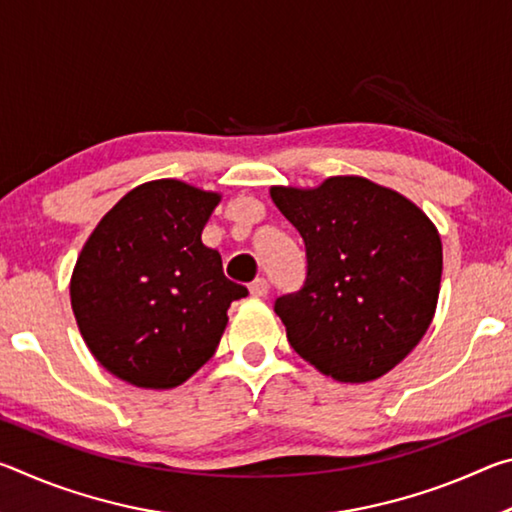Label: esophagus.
<instances>
[{
  "mask_svg": "<svg viewBox=\"0 0 512 512\" xmlns=\"http://www.w3.org/2000/svg\"><path fill=\"white\" fill-rule=\"evenodd\" d=\"M268 291H271V287H268V282L264 280V277H257V280L250 284V296L253 298H266Z\"/></svg>",
  "mask_w": 512,
  "mask_h": 512,
  "instance_id": "obj_1",
  "label": "esophagus"
}]
</instances>
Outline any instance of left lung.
Listing matches in <instances>:
<instances>
[{
    "label": "left lung",
    "mask_w": 512,
    "mask_h": 512,
    "mask_svg": "<svg viewBox=\"0 0 512 512\" xmlns=\"http://www.w3.org/2000/svg\"><path fill=\"white\" fill-rule=\"evenodd\" d=\"M271 198L307 246L305 289L275 302L291 348L345 384L386 375L436 314L438 228L409 198L363 176L273 185Z\"/></svg>",
    "instance_id": "obj_1"
}]
</instances>
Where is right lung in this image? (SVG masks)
<instances>
[{"instance_id": "1", "label": "right lung", "mask_w": 512, "mask_h": 512, "mask_svg": "<svg viewBox=\"0 0 512 512\" xmlns=\"http://www.w3.org/2000/svg\"><path fill=\"white\" fill-rule=\"evenodd\" d=\"M219 192L162 178L137 185L97 223L76 259L69 298L85 345L110 375L169 391L212 359L232 300L201 232Z\"/></svg>"}]
</instances>
